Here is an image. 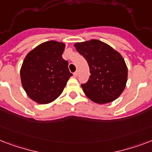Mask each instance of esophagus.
Returning <instances> with one entry per match:
<instances>
[{
	"mask_svg": "<svg viewBox=\"0 0 152 152\" xmlns=\"http://www.w3.org/2000/svg\"><path fill=\"white\" fill-rule=\"evenodd\" d=\"M77 75H78V72H75L73 73V76H75V77H76V76H77Z\"/></svg>",
	"mask_w": 152,
	"mask_h": 152,
	"instance_id": "1",
	"label": "esophagus"
}]
</instances>
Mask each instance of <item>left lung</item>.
Wrapping results in <instances>:
<instances>
[{"instance_id":"left-lung-1","label":"left lung","mask_w":152,"mask_h":152,"mask_svg":"<svg viewBox=\"0 0 152 152\" xmlns=\"http://www.w3.org/2000/svg\"><path fill=\"white\" fill-rule=\"evenodd\" d=\"M74 46L88 61L90 69L88 82L81 84L84 94L99 104L118 99L125 89L128 77V69L122 56L96 39Z\"/></svg>"}]
</instances>
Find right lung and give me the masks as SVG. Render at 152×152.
Here are the masks:
<instances>
[{
    "label": "right lung",
    "instance_id": "obj_1",
    "mask_svg": "<svg viewBox=\"0 0 152 152\" xmlns=\"http://www.w3.org/2000/svg\"><path fill=\"white\" fill-rule=\"evenodd\" d=\"M65 45L49 41L27 53L20 69L23 88L32 100L39 104L54 101L72 76L69 62L62 58Z\"/></svg>",
    "mask_w": 152,
    "mask_h": 152
}]
</instances>
